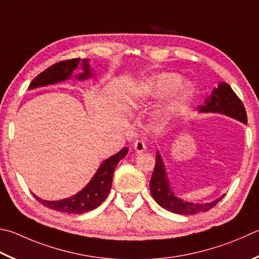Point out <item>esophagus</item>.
I'll return each mask as SVG.
<instances>
[{"instance_id":"obj_1","label":"esophagus","mask_w":259,"mask_h":259,"mask_svg":"<svg viewBox=\"0 0 259 259\" xmlns=\"http://www.w3.org/2000/svg\"><path fill=\"white\" fill-rule=\"evenodd\" d=\"M134 149H135V152L138 154L143 153L146 149V144L143 142V140H137V142L134 144Z\"/></svg>"}]
</instances>
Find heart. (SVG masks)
I'll return each mask as SVG.
<instances>
[{"label": "heart", "instance_id": "1", "mask_svg": "<svg viewBox=\"0 0 259 259\" xmlns=\"http://www.w3.org/2000/svg\"><path fill=\"white\" fill-rule=\"evenodd\" d=\"M192 86L189 82L181 81V77L177 73L162 72L149 78L138 89V98L149 101L162 95L167 96L158 111L159 120H168L176 116L187 105L192 96Z\"/></svg>", "mask_w": 259, "mask_h": 259}]
</instances>
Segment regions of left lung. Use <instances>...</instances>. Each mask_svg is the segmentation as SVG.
<instances>
[{
  "mask_svg": "<svg viewBox=\"0 0 259 259\" xmlns=\"http://www.w3.org/2000/svg\"><path fill=\"white\" fill-rule=\"evenodd\" d=\"M198 109L199 112H203V113L213 112V113L225 114L242 122V123H247V113L242 102L237 96V94L232 91V88L225 82H220L219 87L214 88L211 95L206 98L204 104L200 105ZM149 189L153 198L156 200L159 206L172 211V213L183 215H192L199 213V211H207L213 208L225 196L223 195L214 201L205 204L183 201L172 192L170 185H168L165 167H164L162 157L158 152L156 154L154 172L149 182Z\"/></svg>",
  "mask_w": 259,
  "mask_h": 259,
  "instance_id": "1",
  "label": "left lung"
}]
</instances>
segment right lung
Segmentation results:
<instances>
[{"label":"right lung","mask_w":259,"mask_h":259,"mask_svg":"<svg viewBox=\"0 0 259 259\" xmlns=\"http://www.w3.org/2000/svg\"><path fill=\"white\" fill-rule=\"evenodd\" d=\"M81 62L83 72L78 74L77 78L79 80H83L92 76L91 69H89L88 60H80V59H72L67 61H61L48 68L41 73H39L34 80L29 84V89L49 86V84L58 83L60 81L67 80L71 78L73 70H76L78 64ZM128 154V148H122L119 153L113 155V156L105 159L98 167L97 172L93 179L89 181L88 185L83 188L81 191H79L77 195H74L70 198L56 200V201H49L40 199L35 196V198L43 204L45 207L51 209L62 211V213L69 214H82L92 209L98 207L103 201L106 199L107 195L111 190L112 180H113V173L115 167L122 158Z\"/></svg>","instance_id":"right-lung-1"}]
</instances>
